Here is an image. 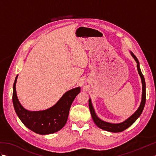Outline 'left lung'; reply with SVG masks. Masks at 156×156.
<instances>
[{
  "label": "left lung",
  "instance_id": "1",
  "mask_svg": "<svg viewBox=\"0 0 156 156\" xmlns=\"http://www.w3.org/2000/svg\"><path fill=\"white\" fill-rule=\"evenodd\" d=\"M131 54L132 55V57L134 58V59L137 62V70L138 73L140 74L141 79V82H142V99H141V102L140 106L139 107L137 110L135 112V113L133 115H132L130 117L128 118L127 120H125V121L120 122V123H110V122H105L104 121H102L101 119H99L97 115H96L94 108L92 107V102L90 98L89 99L88 101V105H89V109H90V113L92 115V118L93 119V121L94 122V123L97 125L99 128H101L103 130L107 131H110V132H113V133H118V132H121L125 130L126 129H127L128 127H130V126L133 123V122L137 120V119L140 117V116L142 113V111H143L144 107H145V100H146V95H145V78L144 75L142 74L141 71L140 69V62H139L137 58H136L133 53L131 51Z\"/></svg>",
  "mask_w": 156,
  "mask_h": 156
}]
</instances>
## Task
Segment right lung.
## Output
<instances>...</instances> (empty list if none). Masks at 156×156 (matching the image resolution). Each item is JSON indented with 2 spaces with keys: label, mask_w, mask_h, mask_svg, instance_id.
<instances>
[{
  "label": "right lung",
  "mask_w": 156,
  "mask_h": 156,
  "mask_svg": "<svg viewBox=\"0 0 156 156\" xmlns=\"http://www.w3.org/2000/svg\"><path fill=\"white\" fill-rule=\"evenodd\" d=\"M17 77L16 76L13 84L12 102L20 120L28 129L40 135L54 133L60 130L67 122L69 108L76 96L80 93V88L66 92L57 103L47 110L29 111L20 104L16 96L15 87Z\"/></svg>",
  "instance_id": "1"
}]
</instances>
